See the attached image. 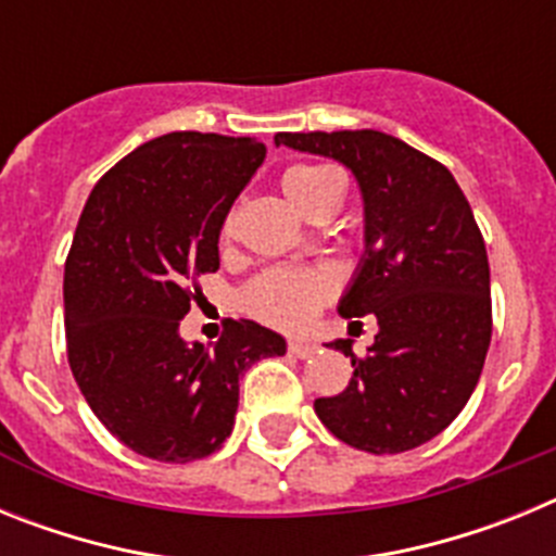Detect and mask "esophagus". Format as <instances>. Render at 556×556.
Listing matches in <instances>:
<instances>
[{"label":"esophagus","mask_w":556,"mask_h":556,"mask_svg":"<svg viewBox=\"0 0 556 556\" xmlns=\"http://www.w3.org/2000/svg\"><path fill=\"white\" fill-rule=\"evenodd\" d=\"M287 348H289V353L298 358H308L317 353V345H314V342H306V339H289Z\"/></svg>","instance_id":"obj_1"}]
</instances>
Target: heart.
I'll return each instance as SVG.
<instances>
[{
  "label": "heart",
  "instance_id": "obj_1",
  "mask_svg": "<svg viewBox=\"0 0 556 556\" xmlns=\"http://www.w3.org/2000/svg\"><path fill=\"white\" fill-rule=\"evenodd\" d=\"M342 189V178L328 166H292L283 175V191L301 211H312L314 205L326 198L328 191ZM233 233V214L223 219L219 236L230 239ZM333 292V278L326 269H298L278 267L258 275L248 289L242 301L255 317L273 323L278 328H303L320 303H326Z\"/></svg>",
  "mask_w": 556,
  "mask_h": 556
}]
</instances>
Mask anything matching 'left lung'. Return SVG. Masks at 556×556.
I'll use <instances>...</instances> for the list:
<instances>
[{"instance_id":"left-lung-1","label":"left lung","mask_w":556,"mask_h":556,"mask_svg":"<svg viewBox=\"0 0 556 556\" xmlns=\"http://www.w3.org/2000/svg\"><path fill=\"white\" fill-rule=\"evenodd\" d=\"M275 144L345 164L365 200V258L339 301L342 317L376 314L367 356L351 339L353 376L314 412L367 454L429 443L468 404L493 337L490 264L468 198L440 161L378 130L278 132Z\"/></svg>"}]
</instances>
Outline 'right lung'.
Segmentation results:
<instances>
[{
    "instance_id": "right-lung-1",
    "label": "right lung",
    "mask_w": 556,
    "mask_h": 556,
    "mask_svg": "<svg viewBox=\"0 0 556 556\" xmlns=\"http://www.w3.org/2000/svg\"><path fill=\"white\" fill-rule=\"evenodd\" d=\"M264 155L248 136L166 132L88 194L63 273L68 367L100 424L136 454L191 462L223 448L239 378L287 351L253 320L225 323L214 348L180 339L198 278L219 269L223 219Z\"/></svg>"
}]
</instances>
